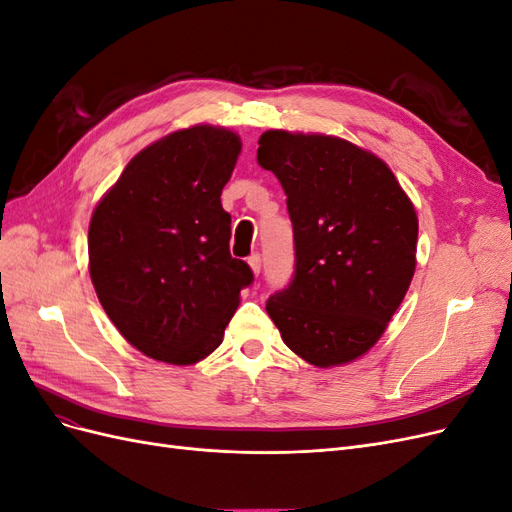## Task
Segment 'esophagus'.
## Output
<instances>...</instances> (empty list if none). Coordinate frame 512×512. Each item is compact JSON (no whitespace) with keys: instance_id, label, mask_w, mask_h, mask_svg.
I'll return each instance as SVG.
<instances>
[{"instance_id":"esophagus-1","label":"esophagus","mask_w":512,"mask_h":512,"mask_svg":"<svg viewBox=\"0 0 512 512\" xmlns=\"http://www.w3.org/2000/svg\"><path fill=\"white\" fill-rule=\"evenodd\" d=\"M247 262H250L252 271L258 275V273H260V269H262V256H260L258 252H254L250 258H247Z\"/></svg>"}]
</instances>
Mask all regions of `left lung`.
<instances>
[{
	"instance_id": "1",
	"label": "left lung",
	"mask_w": 512,
	"mask_h": 512,
	"mask_svg": "<svg viewBox=\"0 0 512 512\" xmlns=\"http://www.w3.org/2000/svg\"><path fill=\"white\" fill-rule=\"evenodd\" d=\"M258 164L280 179L294 237L290 284L267 301L284 344L316 367L384 333L416 267V211L391 168L344 138L269 130Z\"/></svg>"
}]
</instances>
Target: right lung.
<instances>
[{
	"instance_id": "1",
	"label": "right lung",
	"mask_w": 512,
	"mask_h": 512,
	"mask_svg": "<svg viewBox=\"0 0 512 512\" xmlns=\"http://www.w3.org/2000/svg\"><path fill=\"white\" fill-rule=\"evenodd\" d=\"M239 151V136L224 128L168 134L130 160L91 215L98 299L151 359H205L254 282L250 265L230 256V213L220 200Z\"/></svg>"
}]
</instances>
